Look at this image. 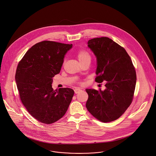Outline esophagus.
<instances>
[{
	"instance_id": "esophagus-1",
	"label": "esophagus",
	"mask_w": 156,
	"mask_h": 156,
	"mask_svg": "<svg viewBox=\"0 0 156 156\" xmlns=\"http://www.w3.org/2000/svg\"><path fill=\"white\" fill-rule=\"evenodd\" d=\"M74 93H75V94H78V93H79L80 92H81L82 90L80 89H79V88H76V89H74Z\"/></svg>"
}]
</instances>
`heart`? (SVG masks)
<instances>
[{"instance_id": "heart-1", "label": "heart", "mask_w": 156, "mask_h": 156, "mask_svg": "<svg viewBox=\"0 0 156 156\" xmlns=\"http://www.w3.org/2000/svg\"><path fill=\"white\" fill-rule=\"evenodd\" d=\"M77 58L80 63L87 61H90L91 59V57L89 53L85 50L80 51L77 54Z\"/></svg>"}]
</instances>
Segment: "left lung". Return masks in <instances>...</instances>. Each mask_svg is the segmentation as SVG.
<instances>
[{
    "mask_svg": "<svg viewBox=\"0 0 156 156\" xmlns=\"http://www.w3.org/2000/svg\"><path fill=\"white\" fill-rule=\"evenodd\" d=\"M87 47L97 59L95 82L105 83L104 90L86 89V107L94 117L102 122L119 119L130 105L136 75L126 50L108 37L92 39Z\"/></svg>",
    "mask_w": 156,
    "mask_h": 156,
    "instance_id": "obj_1",
    "label": "left lung"
}]
</instances>
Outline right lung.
<instances>
[{
  "label": "right lung",
  "instance_id": "1",
  "mask_svg": "<svg viewBox=\"0 0 156 156\" xmlns=\"http://www.w3.org/2000/svg\"><path fill=\"white\" fill-rule=\"evenodd\" d=\"M72 44L43 41L33 45L19 62L15 82L22 103L34 118L51 124L67 111L74 92L71 88L52 87L53 77L61 69Z\"/></svg>",
  "mask_w": 156,
  "mask_h": 156
}]
</instances>
